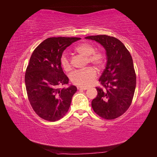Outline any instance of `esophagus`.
Wrapping results in <instances>:
<instances>
[{
    "label": "esophagus",
    "instance_id": "obj_1",
    "mask_svg": "<svg viewBox=\"0 0 157 157\" xmlns=\"http://www.w3.org/2000/svg\"><path fill=\"white\" fill-rule=\"evenodd\" d=\"M78 90H86L88 89V88H86V87H78Z\"/></svg>",
    "mask_w": 157,
    "mask_h": 157
}]
</instances>
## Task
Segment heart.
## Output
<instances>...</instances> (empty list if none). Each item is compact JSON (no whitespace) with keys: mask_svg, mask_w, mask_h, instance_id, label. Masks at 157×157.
<instances>
[{"mask_svg":"<svg viewBox=\"0 0 157 157\" xmlns=\"http://www.w3.org/2000/svg\"><path fill=\"white\" fill-rule=\"evenodd\" d=\"M95 47L88 42H83L75 48L78 54L87 56L86 63H91L97 69H100L105 62V56L100 52L95 51ZM60 63L66 72H70L73 67L67 54H63L61 57ZM97 77L96 71L92 67H88L83 70L74 72L71 75V80L73 84L80 87H87L92 85Z\"/></svg>","mask_w":157,"mask_h":157,"instance_id":"b5f03b06","label":"heart"}]
</instances>
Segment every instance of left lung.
<instances>
[{"label": "left lung", "instance_id": "1", "mask_svg": "<svg viewBox=\"0 0 157 157\" xmlns=\"http://www.w3.org/2000/svg\"><path fill=\"white\" fill-rule=\"evenodd\" d=\"M85 39L101 44L106 50V67L99 78L101 87H96L97 97L92 101L99 117L113 120L130 107L136 86V75L131 54L117 38L105 35L88 36Z\"/></svg>", "mask_w": 157, "mask_h": 157}]
</instances>
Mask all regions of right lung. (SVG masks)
<instances>
[{
    "instance_id": "1",
    "label": "right lung",
    "mask_w": 157,
    "mask_h": 157,
    "mask_svg": "<svg viewBox=\"0 0 157 157\" xmlns=\"http://www.w3.org/2000/svg\"><path fill=\"white\" fill-rule=\"evenodd\" d=\"M77 37H51L38 46L31 56L25 75L27 97L34 111L42 119L55 122L67 113L76 86L59 88L69 83L60 59Z\"/></svg>"
}]
</instances>
